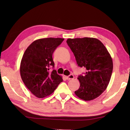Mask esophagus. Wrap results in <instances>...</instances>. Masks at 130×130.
<instances>
[{
	"label": "esophagus",
	"instance_id": "1",
	"mask_svg": "<svg viewBox=\"0 0 130 130\" xmlns=\"http://www.w3.org/2000/svg\"><path fill=\"white\" fill-rule=\"evenodd\" d=\"M65 78L67 79L68 80H69L70 79H73L74 78V76L73 75H72V74H71V75H69V76H65Z\"/></svg>",
	"mask_w": 130,
	"mask_h": 130
}]
</instances>
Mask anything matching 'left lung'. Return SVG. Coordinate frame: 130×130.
I'll use <instances>...</instances> for the list:
<instances>
[{
  "instance_id": "left-lung-1",
  "label": "left lung",
  "mask_w": 130,
  "mask_h": 130,
  "mask_svg": "<svg viewBox=\"0 0 130 130\" xmlns=\"http://www.w3.org/2000/svg\"><path fill=\"white\" fill-rule=\"evenodd\" d=\"M67 42L77 64L87 69L84 75L78 78L80 87L75 94L84 101L93 100L108 85L113 70L111 55L101 41L95 38H69Z\"/></svg>"
}]
</instances>
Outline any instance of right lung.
Listing matches in <instances>:
<instances>
[{
  "label": "right lung",
  "instance_id": "1",
  "mask_svg": "<svg viewBox=\"0 0 130 130\" xmlns=\"http://www.w3.org/2000/svg\"><path fill=\"white\" fill-rule=\"evenodd\" d=\"M63 38H45L34 41L26 50L21 60V78L33 94L42 98L50 95L62 82L54 67L52 54Z\"/></svg>",
  "mask_w": 130,
  "mask_h": 130
}]
</instances>
